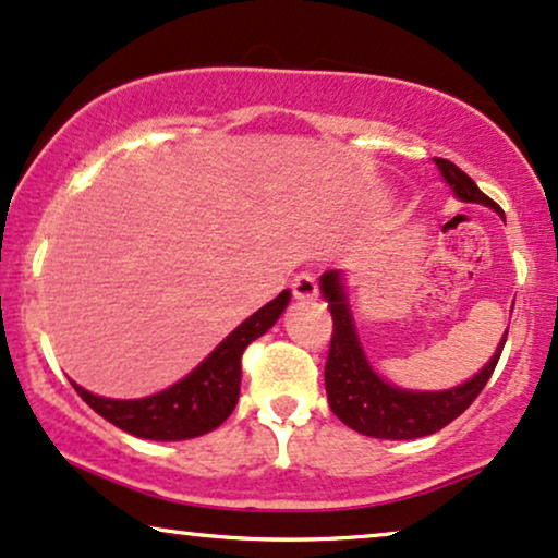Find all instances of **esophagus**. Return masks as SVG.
Masks as SVG:
<instances>
[{
	"mask_svg": "<svg viewBox=\"0 0 558 558\" xmlns=\"http://www.w3.org/2000/svg\"><path fill=\"white\" fill-rule=\"evenodd\" d=\"M291 291L299 301H314L319 295V283H316V275L303 270L291 280Z\"/></svg>",
	"mask_w": 558,
	"mask_h": 558,
	"instance_id": "obj_1",
	"label": "esophagus"
}]
</instances>
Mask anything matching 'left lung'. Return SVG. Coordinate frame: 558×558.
Masks as SVG:
<instances>
[{
	"instance_id": "obj_1",
	"label": "left lung",
	"mask_w": 558,
	"mask_h": 558,
	"mask_svg": "<svg viewBox=\"0 0 558 558\" xmlns=\"http://www.w3.org/2000/svg\"><path fill=\"white\" fill-rule=\"evenodd\" d=\"M435 165L440 167L442 178L453 193L466 203H482L499 210V206L489 195H484L476 187V182L456 167L453 161L435 157ZM502 214V210H499ZM324 299L329 301L331 314V342L327 365H324V384H327V399L331 412L340 417L344 425L355 433L380 437V440H412V437L433 435L437 429L450 425L456 417H461L466 409L474 404V399L482 393L486 380L497 368L499 355L507 342L502 337L495 357L484 365L482 373L466 380L463 386L450 391H401L380 380L365 361L361 342H357L355 324L350 319V308L344 303L340 275L327 272L322 275Z\"/></svg>"
}]
</instances>
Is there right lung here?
I'll return each instance as SVG.
<instances>
[{
    "label": "right lung",
    "instance_id": "obj_1",
    "mask_svg": "<svg viewBox=\"0 0 558 558\" xmlns=\"http://www.w3.org/2000/svg\"><path fill=\"white\" fill-rule=\"evenodd\" d=\"M288 299L291 293L283 291L265 303L172 389L133 401L95 397L76 384L74 389L100 417L121 427L123 433L146 437V440H190V437L206 435L234 412L239 386H242L244 350L278 322Z\"/></svg>",
    "mask_w": 558,
    "mask_h": 558
}]
</instances>
